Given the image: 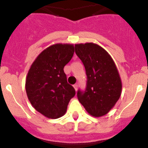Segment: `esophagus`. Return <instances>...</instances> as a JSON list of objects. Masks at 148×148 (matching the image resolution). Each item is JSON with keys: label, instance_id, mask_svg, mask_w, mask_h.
Here are the masks:
<instances>
[{"label": "esophagus", "instance_id": "34e87169", "mask_svg": "<svg viewBox=\"0 0 148 148\" xmlns=\"http://www.w3.org/2000/svg\"><path fill=\"white\" fill-rule=\"evenodd\" d=\"M73 87H74L75 91H77V90H78V85H77V84H75V85H73Z\"/></svg>", "mask_w": 148, "mask_h": 148}]
</instances>
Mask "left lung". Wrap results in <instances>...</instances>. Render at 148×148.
<instances>
[{"instance_id": "8db88e82", "label": "left lung", "mask_w": 148, "mask_h": 148, "mask_svg": "<svg viewBox=\"0 0 148 148\" xmlns=\"http://www.w3.org/2000/svg\"><path fill=\"white\" fill-rule=\"evenodd\" d=\"M75 50L87 76L86 90L77 93L78 101L92 116H104L121 94L122 84L116 64L104 48L94 43L76 44Z\"/></svg>"}]
</instances>
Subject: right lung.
<instances>
[{
	"instance_id": "obj_1",
	"label": "right lung",
	"mask_w": 148,
	"mask_h": 148,
	"mask_svg": "<svg viewBox=\"0 0 148 148\" xmlns=\"http://www.w3.org/2000/svg\"><path fill=\"white\" fill-rule=\"evenodd\" d=\"M73 54V44H53L37 56L27 73L25 88L29 101L47 118L55 119L64 116L75 95L64 72Z\"/></svg>"
}]
</instances>
